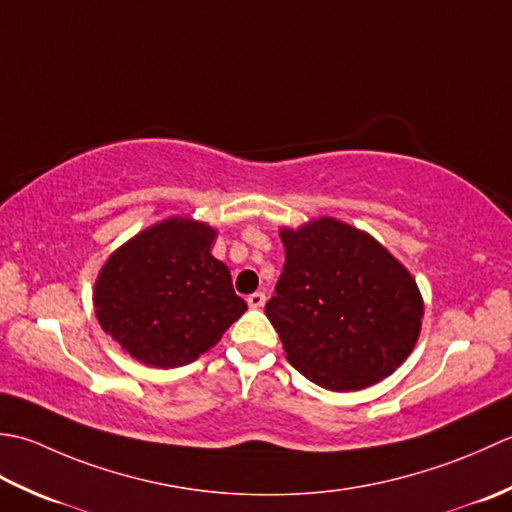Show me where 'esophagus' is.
<instances>
[{
	"label": "esophagus",
	"mask_w": 512,
	"mask_h": 512,
	"mask_svg": "<svg viewBox=\"0 0 512 512\" xmlns=\"http://www.w3.org/2000/svg\"><path fill=\"white\" fill-rule=\"evenodd\" d=\"M247 305L252 307V309H260L265 305V294L263 291H254V294H249L247 296Z\"/></svg>",
	"instance_id": "34e87169"
}]
</instances>
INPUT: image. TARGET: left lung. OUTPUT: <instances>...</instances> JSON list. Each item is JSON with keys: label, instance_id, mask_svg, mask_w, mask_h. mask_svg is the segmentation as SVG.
<instances>
[{"label": "left lung", "instance_id": "8db88e82", "mask_svg": "<svg viewBox=\"0 0 512 512\" xmlns=\"http://www.w3.org/2000/svg\"><path fill=\"white\" fill-rule=\"evenodd\" d=\"M285 265L265 314L291 367L329 391L387 378L413 351L422 296L375 238L336 218L280 232Z\"/></svg>", "mask_w": 512, "mask_h": 512}]
</instances>
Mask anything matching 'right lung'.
I'll list each match as a JSON object with an SVG mask.
<instances>
[{"mask_svg": "<svg viewBox=\"0 0 512 512\" xmlns=\"http://www.w3.org/2000/svg\"><path fill=\"white\" fill-rule=\"evenodd\" d=\"M214 236L205 223L168 218L103 265L95 285L97 320L132 358L159 369L183 367L245 314L232 274L210 254Z\"/></svg>", "mask_w": 512, "mask_h": 512, "instance_id": "right-lung-1", "label": "right lung"}]
</instances>
